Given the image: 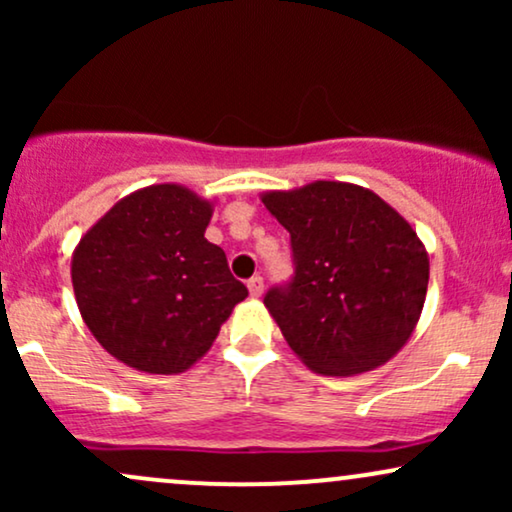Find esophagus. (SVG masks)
<instances>
[{
	"label": "esophagus",
	"instance_id": "1",
	"mask_svg": "<svg viewBox=\"0 0 512 512\" xmlns=\"http://www.w3.org/2000/svg\"><path fill=\"white\" fill-rule=\"evenodd\" d=\"M248 291H250L252 298H260L262 296V291H264L262 276H252V279L248 281Z\"/></svg>",
	"mask_w": 512,
	"mask_h": 512
}]
</instances>
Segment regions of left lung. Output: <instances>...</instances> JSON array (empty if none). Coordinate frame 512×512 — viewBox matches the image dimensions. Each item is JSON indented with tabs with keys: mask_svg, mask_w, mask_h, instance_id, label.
<instances>
[{
	"mask_svg": "<svg viewBox=\"0 0 512 512\" xmlns=\"http://www.w3.org/2000/svg\"><path fill=\"white\" fill-rule=\"evenodd\" d=\"M260 199L291 233L296 276L264 305L293 354L320 375L385 366L426 301L428 252L411 223L354 182L315 180Z\"/></svg>",
	"mask_w": 512,
	"mask_h": 512,
	"instance_id": "obj_1",
	"label": "left lung"
}]
</instances>
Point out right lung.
Instances as JSON below:
<instances>
[{"label": "right lung", "mask_w": 512, "mask_h": 512, "mask_svg": "<svg viewBox=\"0 0 512 512\" xmlns=\"http://www.w3.org/2000/svg\"><path fill=\"white\" fill-rule=\"evenodd\" d=\"M214 202L178 182L122 197L72 255L79 313L98 344L151 375L192 368L248 289L204 238Z\"/></svg>", "instance_id": "obj_1"}]
</instances>
